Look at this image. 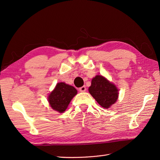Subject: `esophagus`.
I'll list each match as a JSON object with an SVG mask.
<instances>
[{"mask_svg": "<svg viewBox=\"0 0 160 160\" xmlns=\"http://www.w3.org/2000/svg\"><path fill=\"white\" fill-rule=\"evenodd\" d=\"M79 90H80V92H84V91H87V88H86V87H85V86H83V87H80L79 88Z\"/></svg>", "mask_w": 160, "mask_h": 160, "instance_id": "esophagus-1", "label": "esophagus"}]
</instances>
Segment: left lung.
Listing matches in <instances>:
<instances>
[{
  "label": "left lung",
  "mask_w": 160,
  "mask_h": 160,
  "mask_svg": "<svg viewBox=\"0 0 160 160\" xmlns=\"http://www.w3.org/2000/svg\"><path fill=\"white\" fill-rule=\"evenodd\" d=\"M88 91L97 102L104 108H109L118 97V90L115 85L102 76L98 75L91 80Z\"/></svg>",
  "instance_id": "1"
}]
</instances>
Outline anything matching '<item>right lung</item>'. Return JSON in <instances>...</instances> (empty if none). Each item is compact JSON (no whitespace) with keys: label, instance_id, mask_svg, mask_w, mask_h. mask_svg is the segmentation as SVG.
Masks as SVG:
<instances>
[{"label":"right lung","instance_id":"add662e5","mask_svg":"<svg viewBox=\"0 0 160 160\" xmlns=\"http://www.w3.org/2000/svg\"><path fill=\"white\" fill-rule=\"evenodd\" d=\"M77 94V90L65 82H59L48 95V102L52 108L62 113L68 108L71 100Z\"/></svg>","mask_w":160,"mask_h":160}]
</instances>
